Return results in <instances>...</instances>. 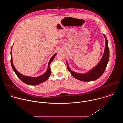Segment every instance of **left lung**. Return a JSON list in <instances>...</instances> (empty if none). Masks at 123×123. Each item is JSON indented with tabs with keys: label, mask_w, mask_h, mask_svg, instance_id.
Here are the masks:
<instances>
[{
	"label": "left lung",
	"mask_w": 123,
	"mask_h": 123,
	"mask_svg": "<svg viewBox=\"0 0 123 123\" xmlns=\"http://www.w3.org/2000/svg\"><path fill=\"white\" fill-rule=\"evenodd\" d=\"M106 40L105 50L102 59L98 64L90 71L86 74H79L73 72L71 69L67 62L68 71L71 73V74L76 79L85 82L94 81L98 79L104 73L106 69L110 57V50L108 47V41L106 36L103 34Z\"/></svg>",
	"instance_id": "1"
}]
</instances>
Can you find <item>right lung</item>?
<instances>
[{
	"mask_svg": "<svg viewBox=\"0 0 123 123\" xmlns=\"http://www.w3.org/2000/svg\"><path fill=\"white\" fill-rule=\"evenodd\" d=\"M12 50V49H11V65H12V69L13 70V71L15 73L16 75L17 76V77H18L21 80V81H22L23 83H25L26 84L33 86V85H39V84L43 83V82H44V81H46L48 79V78H49V77L50 75V73H51V69H50V66H49L50 64L51 63L52 61L53 60V59H54V58L56 56L57 53H55L53 56H52L50 58V60L49 62V63H48V68L47 69V71L44 74H43L42 75H41L39 76H38V77H30V76H25V75L21 74L15 69V67H14V66L13 64V62H12V52H11Z\"/></svg>",
	"mask_w": 123,
	"mask_h": 123,
	"instance_id": "right-lung-1",
	"label": "right lung"
}]
</instances>
